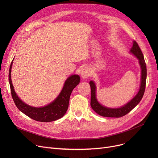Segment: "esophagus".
Listing matches in <instances>:
<instances>
[{
	"label": "esophagus",
	"mask_w": 158,
	"mask_h": 158,
	"mask_svg": "<svg viewBox=\"0 0 158 158\" xmlns=\"http://www.w3.org/2000/svg\"><path fill=\"white\" fill-rule=\"evenodd\" d=\"M91 75V72L89 68L85 67L81 71V77L83 79H87L88 77L90 76Z\"/></svg>",
	"instance_id": "34e87169"
}]
</instances>
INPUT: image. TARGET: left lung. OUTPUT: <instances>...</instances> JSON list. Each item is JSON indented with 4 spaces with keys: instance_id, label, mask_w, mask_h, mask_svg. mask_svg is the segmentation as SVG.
Returning a JSON list of instances; mask_svg holds the SVG:
<instances>
[{
    "instance_id": "8db88e82",
    "label": "left lung",
    "mask_w": 158,
    "mask_h": 158,
    "mask_svg": "<svg viewBox=\"0 0 158 158\" xmlns=\"http://www.w3.org/2000/svg\"><path fill=\"white\" fill-rule=\"evenodd\" d=\"M132 47L130 49V53L133 54L138 60L139 64L141 68V80L140 86L137 94L124 106L117 108H111L102 105L98 101L96 97L97 87L95 82L93 81L89 82L91 88V107L98 114L105 117H114L119 118L127 114L132 109L135 107L142 100L143 96L147 79V68L146 64L144 60V57L142 51L138 46V44L134 41L132 42Z\"/></svg>"
}]
</instances>
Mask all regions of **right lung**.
Returning a JSON list of instances; mask_svg holds the SVG:
<instances>
[{"instance_id": "obj_1", "label": "right lung", "mask_w": 158, "mask_h": 158, "mask_svg": "<svg viewBox=\"0 0 158 158\" xmlns=\"http://www.w3.org/2000/svg\"><path fill=\"white\" fill-rule=\"evenodd\" d=\"M13 60L14 58L10 68L9 82L13 99L18 109L29 118L39 122H52L63 117L68 110L70 97L72 90L80 82L79 75H72L66 79L60 94L52 102L43 107H33L23 102L15 91L11 77Z\"/></svg>"}]
</instances>
